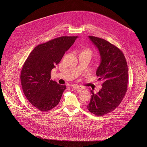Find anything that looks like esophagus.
<instances>
[{
    "label": "esophagus",
    "instance_id": "1",
    "mask_svg": "<svg viewBox=\"0 0 147 147\" xmlns=\"http://www.w3.org/2000/svg\"><path fill=\"white\" fill-rule=\"evenodd\" d=\"M71 87H72L73 88H74L75 90H78V91H81V90H82V88L81 86H78V85H76V84H74V85H72Z\"/></svg>",
    "mask_w": 147,
    "mask_h": 147
}]
</instances>
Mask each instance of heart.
Wrapping results in <instances>:
<instances>
[{
    "mask_svg": "<svg viewBox=\"0 0 147 147\" xmlns=\"http://www.w3.org/2000/svg\"><path fill=\"white\" fill-rule=\"evenodd\" d=\"M84 51L86 52H91V51L90 49H86Z\"/></svg>",
    "mask_w": 147,
    "mask_h": 147,
    "instance_id": "obj_1",
    "label": "heart"
}]
</instances>
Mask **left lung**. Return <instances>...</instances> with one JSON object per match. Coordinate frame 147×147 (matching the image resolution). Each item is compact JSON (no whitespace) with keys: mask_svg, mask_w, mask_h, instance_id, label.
I'll return each instance as SVG.
<instances>
[{"mask_svg":"<svg viewBox=\"0 0 147 147\" xmlns=\"http://www.w3.org/2000/svg\"><path fill=\"white\" fill-rule=\"evenodd\" d=\"M88 37L100 54L96 74L103 83L97 94L91 91L92 95L87 108L91 113L103 116L114 111L123 100L127 90L128 67L124 54L117 47L103 39Z\"/></svg>","mask_w":147,"mask_h":147,"instance_id":"8db88e82","label":"left lung"}]
</instances>
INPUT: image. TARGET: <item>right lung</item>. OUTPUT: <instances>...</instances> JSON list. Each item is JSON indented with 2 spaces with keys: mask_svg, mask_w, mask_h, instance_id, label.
Here are the masks:
<instances>
[{
  "mask_svg": "<svg viewBox=\"0 0 147 147\" xmlns=\"http://www.w3.org/2000/svg\"><path fill=\"white\" fill-rule=\"evenodd\" d=\"M78 36H61L36 46L23 65L20 79L28 101L40 111H48L59 103L66 86L51 80V70Z\"/></svg>",
  "mask_w": 147,
  "mask_h": 147,
  "instance_id": "obj_1",
  "label": "right lung"
}]
</instances>
